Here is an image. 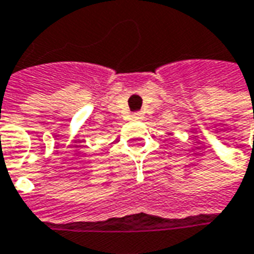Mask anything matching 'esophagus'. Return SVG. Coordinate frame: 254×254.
<instances>
[{"label":"esophagus","instance_id":"1","mask_svg":"<svg viewBox=\"0 0 254 254\" xmlns=\"http://www.w3.org/2000/svg\"><path fill=\"white\" fill-rule=\"evenodd\" d=\"M132 120H134V121H140V120H143V114H141V113H134V114H132Z\"/></svg>","mask_w":254,"mask_h":254}]
</instances>
